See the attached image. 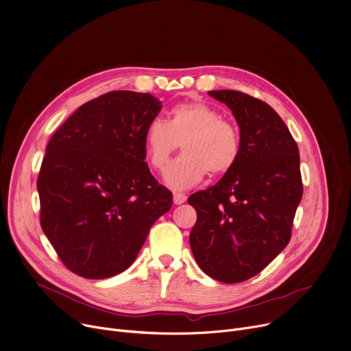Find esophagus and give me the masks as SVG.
<instances>
[{"mask_svg": "<svg viewBox=\"0 0 351 351\" xmlns=\"http://www.w3.org/2000/svg\"><path fill=\"white\" fill-rule=\"evenodd\" d=\"M186 202V195L183 193H173V203L175 204H182Z\"/></svg>", "mask_w": 351, "mask_h": 351, "instance_id": "esophagus-1", "label": "esophagus"}]
</instances>
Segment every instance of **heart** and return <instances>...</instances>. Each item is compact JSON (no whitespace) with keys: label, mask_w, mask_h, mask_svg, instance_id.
Listing matches in <instances>:
<instances>
[{"label":"heart","mask_w":351,"mask_h":351,"mask_svg":"<svg viewBox=\"0 0 351 351\" xmlns=\"http://www.w3.org/2000/svg\"><path fill=\"white\" fill-rule=\"evenodd\" d=\"M151 165L164 171L182 143L183 154L168 167L164 179L173 189H187L211 176L230 173L241 156L237 127L222 120L218 110L204 102L175 105L169 120L152 119L144 134Z\"/></svg>","instance_id":"1"}]
</instances>
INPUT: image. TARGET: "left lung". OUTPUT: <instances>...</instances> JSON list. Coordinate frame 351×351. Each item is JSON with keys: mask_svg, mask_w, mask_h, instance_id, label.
<instances>
[{"mask_svg": "<svg viewBox=\"0 0 351 351\" xmlns=\"http://www.w3.org/2000/svg\"><path fill=\"white\" fill-rule=\"evenodd\" d=\"M239 125L241 156L214 186L187 199L197 213L189 241L200 269L221 282L261 273L289 245L302 199L300 154L273 108L239 90H210Z\"/></svg>", "mask_w": 351, "mask_h": 351, "instance_id": "left-lung-1", "label": "left lung"}]
</instances>
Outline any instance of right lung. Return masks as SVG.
Instances as JSON below:
<instances>
[{
    "label": "right lung",
    "mask_w": 351,
    "mask_h": 351,
    "mask_svg": "<svg viewBox=\"0 0 351 351\" xmlns=\"http://www.w3.org/2000/svg\"><path fill=\"white\" fill-rule=\"evenodd\" d=\"M162 109L149 93L113 90L53 134L38 178L40 226L60 261L85 278L129 269L172 193L151 175L144 134Z\"/></svg>",
    "instance_id": "1"
}]
</instances>
